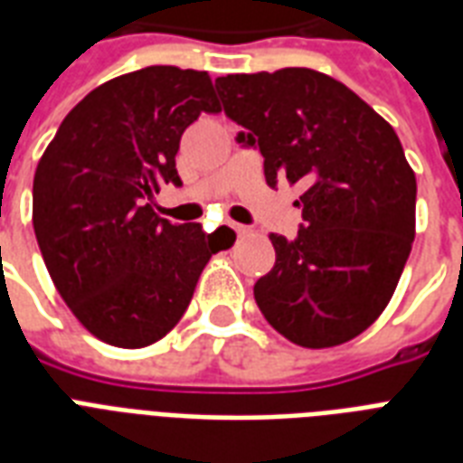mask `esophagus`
Returning <instances> with one entry per match:
<instances>
[{
    "mask_svg": "<svg viewBox=\"0 0 463 463\" xmlns=\"http://www.w3.org/2000/svg\"><path fill=\"white\" fill-rule=\"evenodd\" d=\"M232 231L238 232V238H247L252 232V228H247V225H232Z\"/></svg>",
    "mask_w": 463,
    "mask_h": 463,
    "instance_id": "34e87169",
    "label": "esophagus"
}]
</instances>
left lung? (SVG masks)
<instances>
[{"instance_id": "1", "label": "left lung", "mask_w": 463, "mask_h": 463, "mask_svg": "<svg viewBox=\"0 0 463 463\" xmlns=\"http://www.w3.org/2000/svg\"><path fill=\"white\" fill-rule=\"evenodd\" d=\"M216 90L269 187L305 189L303 228L271 235L276 264L254 283L261 315L303 348L351 341L384 312L416 238V173L394 127L315 69L218 76Z\"/></svg>"}]
</instances>
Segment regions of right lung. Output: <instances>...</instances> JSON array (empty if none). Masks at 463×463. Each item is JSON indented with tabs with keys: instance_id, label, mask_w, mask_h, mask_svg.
I'll return each instance as SVG.
<instances>
[{
	"instance_id": "obj_1",
	"label": "right lung",
	"mask_w": 463,
	"mask_h": 463,
	"mask_svg": "<svg viewBox=\"0 0 463 463\" xmlns=\"http://www.w3.org/2000/svg\"><path fill=\"white\" fill-rule=\"evenodd\" d=\"M202 112H221L206 71L146 67L83 98L33 180V228L54 288L96 338L144 348L180 322L211 254L199 223L154 211L180 184L175 156Z\"/></svg>"
}]
</instances>
